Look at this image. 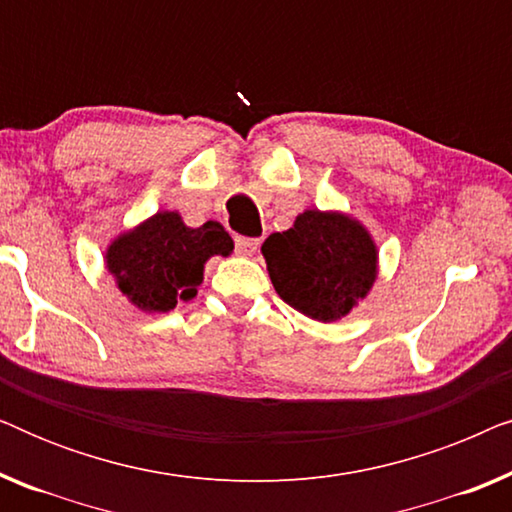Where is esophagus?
<instances>
[{"label": "esophagus", "mask_w": 512, "mask_h": 512, "mask_svg": "<svg viewBox=\"0 0 512 512\" xmlns=\"http://www.w3.org/2000/svg\"><path fill=\"white\" fill-rule=\"evenodd\" d=\"M235 247L242 256H251L256 254L258 247H261V240H258V237H235Z\"/></svg>", "instance_id": "1"}]
</instances>
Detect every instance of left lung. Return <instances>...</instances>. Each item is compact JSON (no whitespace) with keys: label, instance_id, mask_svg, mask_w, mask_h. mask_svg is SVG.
<instances>
[{"label":"left lung","instance_id":"left-lung-1","mask_svg":"<svg viewBox=\"0 0 512 512\" xmlns=\"http://www.w3.org/2000/svg\"><path fill=\"white\" fill-rule=\"evenodd\" d=\"M272 286L284 303L317 321L347 317L377 279V247L359 221L305 209L293 228L263 242Z\"/></svg>","mask_w":512,"mask_h":512}]
</instances>
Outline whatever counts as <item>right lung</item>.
<instances>
[{
  "label": "right lung",
  "instance_id": "obj_1",
  "mask_svg": "<svg viewBox=\"0 0 512 512\" xmlns=\"http://www.w3.org/2000/svg\"><path fill=\"white\" fill-rule=\"evenodd\" d=\"M233 240L216 221L188 228L177 212H158L109 244L107 270L142 312H170L198 296L205 263L230 256Z\"/></svg>",
  "mask_w": 512,
  "mask_h": 512
}]
</instances>
